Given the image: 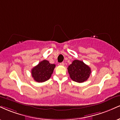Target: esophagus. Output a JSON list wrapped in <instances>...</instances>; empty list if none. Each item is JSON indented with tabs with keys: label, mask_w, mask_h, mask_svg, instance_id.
<instances>
[{
	"label": "esophagus",
	"mask_w": 120,
	"mask_h": 120,
	"mask_svg": "<svg viewBox=\"0 0 120 120\" xmlns=\"http://www.w3.org/2000/svg\"><path fill=\"white\" fill-rule=\"evenodd\" d=\"M60 65H61V66H64V65H65V64H64V62H62V63H60Z\"/></svg>",
	"instance_id": "34e87169"
}]
</instances>
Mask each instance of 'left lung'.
Here are the masks:
<instances>
[{"label":"left lung","instance_id":"8db88e82","mask_svg":"<svg viewBox=\"0 0 120 120\" xmlns=\"http://www.w3.org/2000/svg\"><path fill=\"white\" fill-rule=\"evenodd\" d=\"M70 77L73 81L83 83L86 81L91 73L90 68L82 61L75 60L68 68Z\"/></svg>","mask_w":120,"mask_h":120}]
</instances>
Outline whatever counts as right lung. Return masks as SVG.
<instances>
[{"label":"right lung","mask_w":120,"mask_h":120,"mask_svg":"<svg viewBox=\"0 0 120 120\" xmlns=\"http://www.w3.org/2000/svg\"><path fill=\"white\" fill-rule=\"evenodd\" d=\"M55 68V65L50 64L49 61L44 60L32 69V76L37 82H44L50 78Z\"/></svg>","instance_id":"right-lung-1"}]
</instances>
